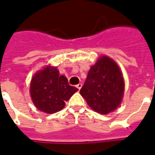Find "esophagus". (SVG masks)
<instances>
[{
	"mask_svg": "<svg viewBox=\"0 0 155 155\" xmlns=\"http://www.w3.org/2000/svg\"><path fill=\"white\" fill-rule=\"evenodd\" d=\"M76 87H77V88L79 89V90H80V89H81V87H82V84H77V85H76Z\"/></svg>",
	"mask_w": 155,
	"mask_h": 155,
	"instance_id": "esophagus-1",
	"label": "esophagus"
}]
</instances>
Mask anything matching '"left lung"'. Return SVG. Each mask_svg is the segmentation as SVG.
<instances>
[{"mask_svg":"<svg viewBox=\"0 0 155 155\" xmlns=\"http://www.w3.org/2000/svg\"><path fill=\"white\" fill-rule=\"evenodd\" d=\"M124 91L123 74L114 60L102 56L89 70L80 92L91 108L102 114L115 110Z\"/></svg>","mask_w":155,"mask_h":155,"instance_id":"obj_1","label":"left lung"}]
</instances>
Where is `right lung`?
I'll return each instance as SVG.
<instances>
[{
    "label": "right lung",
    "mask_w": 155,
    "mask_h": 155,
    "mask_svg": "<svg viewBox=\"0 0 155 155\" xmlns=\"http://www.w3.org/2000/svg\"><path fill=\"white\" fill-rule=\"evenodd\" d=\"M78 89L68 84L65 76L60 75L56 68L47 67L38 71L30 84V94L36 108L51 114L64 107L68 101Z\"/></svg>",
    "instance_id": "add662e5"
}]
</instances>
